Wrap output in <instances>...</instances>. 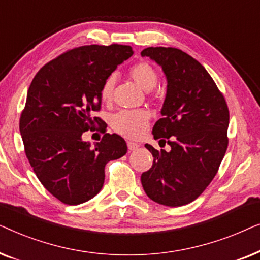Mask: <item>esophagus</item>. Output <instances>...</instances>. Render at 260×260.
Wrapping results in <instances>:
<instances>
[{
    "label": "esophagus",
    "instance_id": "obj_1",
    "mask_svg": "<svg viewBox=\"0 0 260 260\" xmlns=\"http://www.w3.org/2000/svg\"><path fill=\"white\" fill-rule=\"evenodd\" d=\"M140 148V144L138 143H134V142H127V149H129L130 151H134L136 150V149Z\"/></svg>",
    "mask_w": 260,
    "mask_h": 260
}]
</instances>
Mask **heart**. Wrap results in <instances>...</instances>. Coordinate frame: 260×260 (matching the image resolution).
I'll use <instances>...</instances> for the list:
<instances>
[{"label":"heart","mask_w":260,"mask_h":260,"mask_svg":"<svg viewBox=\"0 0 260 260\" xmlns=\"http://www.w3.org/2000/svg\"><path fill=\"white\" fill-rule=\"evenodd\" d=\"M129 76L138 87L145 92L151 91L157 85V73L148 62H138L129 71ZM117 78L115 74L104 80L101 88L102 101L108 103L112 99ZM149 124V115L145 111H119L111 117L112 129L123 136L137 138L144 134Z\"/></svg>","instance_id":"heart-1"}]
</instances>
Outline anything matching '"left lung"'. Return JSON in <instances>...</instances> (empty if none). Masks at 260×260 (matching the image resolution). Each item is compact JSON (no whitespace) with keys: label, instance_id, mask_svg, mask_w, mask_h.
<instances>
[{"label":"left lung","instance_id":"obj_1","mask_svg":"<svg viewBox=\"0 0 260 260\" xmlns=\"http://www.w3.org/2000/svg\"><path fill=\"white\" fill-rule=\"evenodd\" d=\"M141 55L161 66L166 76L162 118L152 135L170 145L169 151H158L145 144L154 162L141 182L152 201L179 207L194 201L218 173L229 144V108L205 67L187 53L148 47Z\"/></svg>","mask_w":260,"mask_h":260}]
</instances>
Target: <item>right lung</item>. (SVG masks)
I'll list each match as a JSON object with an SVG mask.
<instances>
[{
    "instance_id": "obj_1",
    "label": "right lung",
    "mask_w": 260,
    "mask_h": 260,
    "mask_svg": "<svg viewBox=\"0 0 260 260\" xmlns=\"http://www.w3.org/2000/svg\"><path fill=\"white\" fill-rule=\"evenodd\" d=\"M134 54L130 46L90 45L63 53L37 73L20 118L24 151L40 182L66 205H80L101 191L106 163L126 154L125 141L105 134L91 147L104 80ZM106 126L102 129L105 130Z\"/></svg>"
}]
</instances>
